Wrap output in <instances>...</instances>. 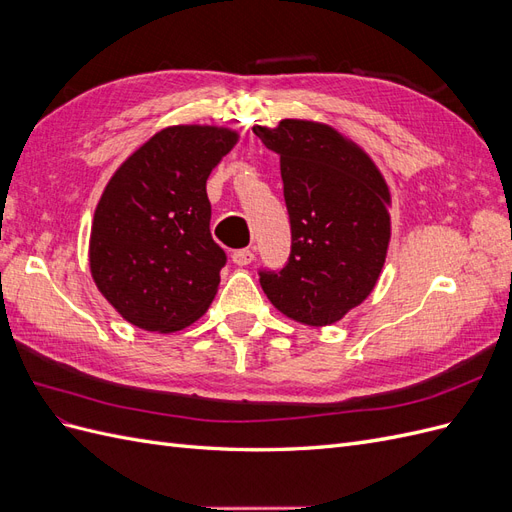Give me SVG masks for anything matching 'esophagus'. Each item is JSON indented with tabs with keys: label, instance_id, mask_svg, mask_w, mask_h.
Instances as JSON below:
<instances>
[{
	"label": "esophagus",
	"instance_id": "obj_1",
	"mask_svg": "<svg viewBox=\"0 0 512 512\" xmlns=\"http://www.w3.org/2000/svg\"><path fill=\"white\" fill-rule=\"evenodd\" d=\"M232 262L239 267H247L250 262H254V252L252 250H235L232 252Z\"/></svg>",
	"mask_w": 512,
	"mask_h": 512
}]
</instances>
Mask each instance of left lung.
I'll use <instances>...</instances> for the list:
<instances>
[{"mask_svg": "<svg viewBox=\"0 0 512 512\" xmlns=\"http://www.w3.org/2000/svg\"><path fill=\"white\" fill-rule=\"evenodd\" d=\"M280 156L292 247L282 271H260L280 312L329 327L361 305L382 273L391 241V192L367 153L327 123L282 119L254 126Z\"/></svg>", "mask_w": 512, "mask_h": 512, "instance_id": "left-lung-1", "label": "left lung"}]
</instances>
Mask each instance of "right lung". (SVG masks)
I'll list each match as a JSON object with an SVG mask.
<instances>
[{"instance_id":"right-lung-1","label":"right lung","mask_w":512,"mask_h":512,"mask_svg":"<svg viewBox=\"0 0 512 512\" xmlns=\"http://www.w3.org/2000/svg\"><path fill=\"white\" fill-rule=\"evenodd\" d=\"M237 141L230 128L170 126L106 183L91 222L89 269L134 327L181 331L215 299L226 254L209 230L207 179Z\"/></svg>"}]
</instances>
